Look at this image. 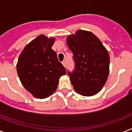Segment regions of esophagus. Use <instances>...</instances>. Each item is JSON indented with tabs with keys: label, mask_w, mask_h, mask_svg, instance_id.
<instances>
[{
	"label": "esophagus",
	"mask_w": 132,
	"mask_h": 132,
	"mask_svg": "<svg viewBox=\"0 0 132 132\" xmlns=\"http://www.w3.org/2000/svg\"><path fill=\"white\" fill-rule=\"evenodd\" d=\"M66 61H64V62H62V65H63L64 67H66Z\"/></svg>",
	"instance_id": "1"
}]
</instances>
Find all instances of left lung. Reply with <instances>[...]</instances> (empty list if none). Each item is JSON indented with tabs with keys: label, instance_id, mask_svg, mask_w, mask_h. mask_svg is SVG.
I'll return each instance as SVG.
<instances>
[{
	"label": "left lung",
	"instance_id": "1",
	"mask_svg": "<svg viewBox=\"0 0 132 132\" xmlns=\"http://www.w3.org/2000/svg\"><path fill=\"white\" fill-rule=\"evenodd\" d=\"M66 43L73 54L75 69L68 72L70 82L78 94L95 95L101 90L108 77L110 55L101 40L92 32L77 30L68 35Z\"/></svg>",
	"mask_w": 132,
	"mask_h": 132
}]
</instances>
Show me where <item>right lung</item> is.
Instances as JSON below:
<instances>
[{"mask_svg": "<svg viewBox=\"0 0 132 132\" xmlns=\"http://www.w3.org/2000/svg\"><path fill=\"white\" fill-rule=\"evenodd\" d=\"M55 38L40 35L28 43L20 54L18 75L26 90L36 98H45L57 88L66 69L52 49Z\"/></svg>", "mask_w": 132, "mask_h": 132, "instance_id": "1", "label": "right lung"}]
</instances>
